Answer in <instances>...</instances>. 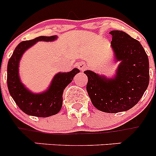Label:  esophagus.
Instances as JSON below:
<instances>
[{"instance_id":"1","label":"esophagus","mask_w":156,"mask_h":156,"mask_svg":"<svg viewBox=\"0 0 156 156\" xmlns=\"http://www.w3.org/2000/svg\"><path fill=\"white\" fill-rule=\"evenodd\" d=\"M77 67H78V69H79L80 70H81V71H83V70H85V69H86V64H85L84 62H79L78 64H77Z\"/></svg>"}]
</instances>
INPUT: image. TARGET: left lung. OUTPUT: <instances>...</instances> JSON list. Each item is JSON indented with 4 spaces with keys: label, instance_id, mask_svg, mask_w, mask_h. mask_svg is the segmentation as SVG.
Returning <instances> with one entry per match:
<instances>
[{
    "label": "left lung",
    "instance_id": "8db88e82",
    "mask_svg": "<svg viewBox=\"0 0 156 156\" xmlns=\"http://www.w3.org/2000/svg\"><path fill=\"white\" fill-rule=\"evenodd\" d=\"M114 61L119 62L109 78L87 70V91L97 109L108 113L127 111L137 105L149 83V62L142 45L125 32L112 30Z\"/></svg>",
    "mask_w": 156,
    "mask_h": 156
}]
</instances>
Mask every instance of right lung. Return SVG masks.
Returning a JSON list of instances; mask_svg holds the SVG:
<instances>
[{"instance_id": "add662e5", "label": "right lung", "mask_w": 156, "mask_h": 156, "mask_svg": "<svg viewBox=\"0 0 156 156\" xmlns=\"http://www.w3.org/2000/svg\"><path fill=\"white\" fill-rule=\"evenodd\" d=\"M57 38V36H41L31 41H23L16 47L8 61L7 68L8 90L19 108L29 115L48 117L57 114L62 106L65 88L72 82L75 75L80 73L76 68L68 73H58L53 77L48 89L41 93H34L22 83L19 67L23 54L38 41L51 42Z\"/></svg>"}]
</instances>
